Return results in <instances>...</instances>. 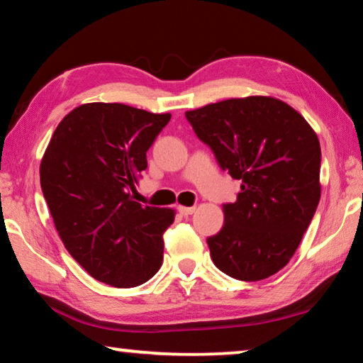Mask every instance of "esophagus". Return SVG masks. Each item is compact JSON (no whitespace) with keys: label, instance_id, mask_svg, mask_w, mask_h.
<instances>
[{"label":"esophagus","instance_id":"1","mask_svg":"<svg viewBox=\"0 0 363 363\" xmlns=\"http://www.w3.org/2000/svg\"><path fill=\"white\" fill-rule=\"evenodd\" d=\"M196 208L195 206H177V211H179L182 216H189V214H194Z\"/></svg>","mask_w":363,"mask_h":363}]
</instances>
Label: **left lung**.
<instances>
[{"label": "left lung", "mask_w": 363, "mask_h": 363, "mask_svg": "<svg viewBox=\"0 0 363 363\" xmlns=\"http://www.w3.org/2000/svg\"><path fill=\"white\" fill-rule=\"evenodd\" d=\"M220 169L240 179L224 225L206 238L232 279L257 281L291 259L320 200V143L296 110L274 97L227 99L186 112Z\"/></svg>", "instance_id": "8db88e82"}]
</instances>
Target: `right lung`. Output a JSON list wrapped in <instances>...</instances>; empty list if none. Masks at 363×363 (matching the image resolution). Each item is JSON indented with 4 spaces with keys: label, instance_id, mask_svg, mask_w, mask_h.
<instances>
[{
    "label": "right lung",
    "instance_id": "1",
    "mask_svg": "<svg viewBox=\"0 0 363 363\" xmlns=\"http://www.w3.org/2000/svg\"><path fill=\"white\" fill-rule=\"evenodd\" d=\"M169 118L125 104H84L59 123L41 160V190L67 251L107 285H143L162 267L174 210L140 205L133 194Z\"/></svg>",
    "mask_w": 363,
    "mask_h": 363
}]
</instances>
